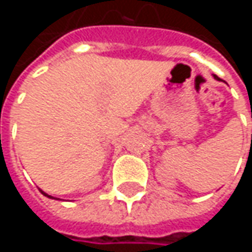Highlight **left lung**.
Here are the masks:
<instances>
[{
  "mask_svg": "<svg viewBox=\"0 0 252 252\" xmlns=\"http://www.w3.org/2000/svg\"><path fill=\"white\" fill-rule=\"evenodd\" d=\"M215 78H216V80H219V78H218V76H215Z\"/></svg>",
  "mask_w": 252,
  "mask_h": 252,
  "instance_id": "8db88e82",
  "label": "left lung"
}]
</instances>
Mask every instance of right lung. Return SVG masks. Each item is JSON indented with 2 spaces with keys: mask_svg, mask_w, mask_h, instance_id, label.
<instances>
[{
  "mask_svg": "<svg viewBox=\"0 0 252 252\" xmlns=\"http://www.w3.org/2000/svg\"><path fill=\"white\" fill-rule=\"evenodd\" d=\"M40 192H42V194H43V195H46V197H49V198H54V197H52V195H48V194H46V192H43V191H42V189H40Z\"/></svg>",
  "mask_w": 252,
  "mask_h": 252,
  "instance_id": "right-lung-1",
  "label": "right lung"
}]
</instances>
